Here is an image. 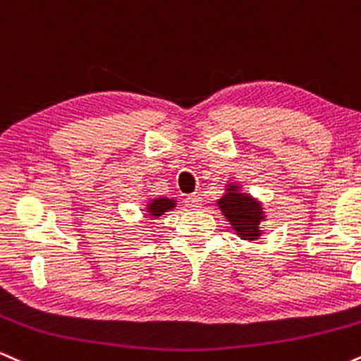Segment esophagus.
Here are the masks:
<instances>
[{
  "label": "esophagus",
  "mask_w": 361,
  "mask_h": 361,
  "mask_svg": "<svg viewBox=\"0 0 361 361\" xmlns=\"http://www.w3.org/2000/svg\"><path fill=\"white\" fill-rule=\"evenodd\" d=\"M185 204H186V207H190V209H200V205H202L200 193L188 195V197L185 198Z\"/></svg>",
  "instance_id": "obj_1"
}]
</instances>
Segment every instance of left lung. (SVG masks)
<instances>
[{
  "label": "left lung",
  "mask_w": 361,
  "mask_h": 361,
  "mask_svg": "<svg viewBox=\"0 0 361 361\" xmlns=\"http://www.w3.org/2000/svg\"><path fill=\"white\" fill-rule=\"evenodd\" d=\"M217 205L239 238L244 241H258L263 234L259 224L267 221V214L258 198L244 193L238 183H229Z\"/></svg>",
  "instance_id": "obj_1"
}]
</instances>
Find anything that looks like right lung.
I'll return each mask as SVG.
<instances>
[{"instance_id": "add662e5", "label": "right lung", "mask_w": 361, "mask_h": 361, "mask_svg": "<svg viewBox=\"0 0 361 361\" xmlns=\"http://www.w3.org/2000/svg\"><path fill=\"white\" fill-rule=\"evenodd\" d=\"M175 207H176V200H173V198L156 197V198H152V200L147 202L146 214L149 215V217L157 219V217H161V215L169 212V210L175 209Z\"/></svg>"}]
</instances>
